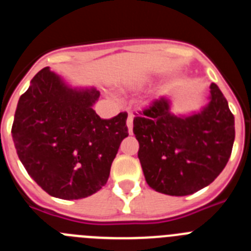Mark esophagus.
<instances>
[{
	"instance_id": "1",
	"label": "esophagus",
	"mask_w": 251,
	"mask_h": 251,
	"mask_svg": "<svg viewBox=\"0 0 251 251\" xmlns=\"http://www.w3.org/2000/svg\"><path fill=\"white\" fill-rule=\"evenodd\" d=\"M127 127H128V132H129V134H132L133 133V114H128Z\"/></svg>"
}]
</instances>
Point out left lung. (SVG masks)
<instances>
[{"label":"left lung","instance_id":"obj_1","mask_svg":"<svg viewBox=\"0 0 251 251\" xmlns=\"http://www.w3.org/2000/svg\"><path fill=\"white\" fill-rule=\"evenodd\" d=\"M133 119L138 158L148 186L170 196L206 187L229 161L235 139L234 115L216 84L200 113L177 117L166 98L152 101Z\"/></svg>","mask_w":251,"mask_h":251}]
</instances>
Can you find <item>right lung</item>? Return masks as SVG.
Here are the masks:
<instances>
[{"instance_id": "right-lung-1", "label": "right lung", "mask_w": 251, "mask_h": 251, "mask_svg": "<svg viewBox=\"0 0 251 251\" xmlns=\"http://www.w3.org/2000/svg\"><path fill=\"white\" fill-rule=\"evenodd\" d=\"M97 89H72L49 68L20 97L12 139L20 161L44 191L63 200L92 196L106 183L128 114L101 119Z\"/></svg>"}]
</instances>
